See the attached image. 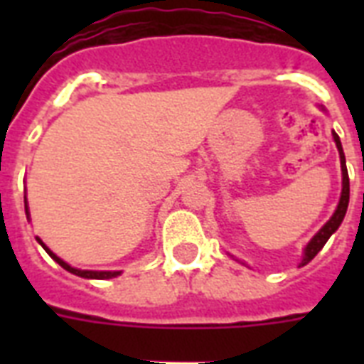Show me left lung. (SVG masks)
<instances>
[{"label": "left lung", "mask_w": 364, "mask_h": 364, "mask_svg": "<svg viewBox=\"0 0 364 364\" xmlns=\"http://www.w3.org/2000/svg\"><path fill=\"white\" fill-rule=\"evenodd\" d=\"M334 141H336V147H338L340 164H342V196H340L338 208H336V211H334V215L328 219L327 225H325V227H323L321 230L311 238V242L306 245L302 266L308 264V262H310V260L314 259L319 251H321L323 245L327 243V240L331 238L336 230H338V227L342 225V221H344L346 211H348V204H350V176H348V168H346V156H344V151H342V143H340L338 134H334Z\"/></svg>", "instance_id": "obj_1"}]
</instances>
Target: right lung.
<instances>
[{
  "instance_id": "add662e5",
  "label": "right lung",
  "mask_w": 364,
  "mask_h": 364,
  "mask_svg": "<svg viewBox=\"0 0 364 364\" xmlns=\"http://www.w3.org/2000/svg\"><path fill=\"white\" fill-rule=\"evenodd\" d=\"M26 215H28V204H26ZM37 242L41 243L43 247H45V251H47V253L50 255V257H53V259L56 260V262H58V264L62 266V268H65V270L71 272V274H75V276L87 277V279H111V277H117V276H119V274H121V272H92V270H77V268H71V266L68 264V262H64V260L60 259V257H56V255H54L53 251H50V249H48L47 245H45V243L41 242V240L37 238Z\"/></svg>"
}]
</instances>
